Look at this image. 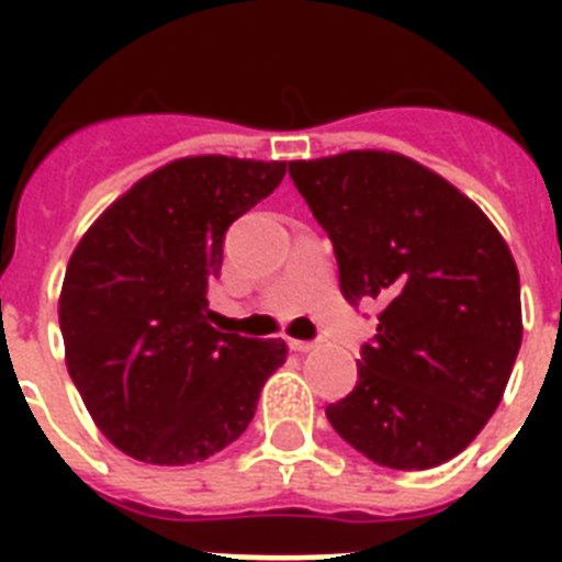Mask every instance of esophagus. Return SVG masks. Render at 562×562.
<instances>
[{
    "label": "esophagus",
    "instance_id": "esophagus-1",
    "mask_svg": "<svg viewBox=\"0 0 562 562\" xmlns=\"http://www.w3.org/2000/svg\"><path fill=\"white\" fill-rule=\"evenodd\" d=\"M289 347L294 352H308V350H315L317 344L315 341H297V338H289Z\"/></svg>",
    "mask_w": 562,
    "mask_h": 562
}]
</instances>
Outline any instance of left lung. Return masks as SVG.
<instances>
[{
    "instance_id": "obj_1",
    "label": "left lung",
    "mask_w": 562,
    "mask_h": 562,
    "mask_svg": "<svg viewBox=\"0 0 562 562\" xmlns=\"http://www.w3.org/2000/svg\"><path fill=\"white\" fill-rule=\"evenodd\" d=\"M329 233L344 297L379 300L359 382L326 417L379 467L431 470L475 440L522 344L519 271L463 192L393 151L289 162Z\"/></svg>"
}]
</instances>
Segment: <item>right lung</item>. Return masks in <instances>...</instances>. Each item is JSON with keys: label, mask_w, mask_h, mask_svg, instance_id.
<instances>
[{"label": "right lung", "mask_w": 562, "mask_h": 562, "mask_svg": "<svg viewBox=\"0 0 562 562\" xmlns=\"http://www.w3.org/2000/svg\"><path fill=\"white\" fill-rule=\"evenodd\" d=\"M285 162L183 157L110 203L66 265L57 303L66 368L110 443L187 467L254 419L289 350L212 326L206 291L224 233L285 178Z\"/></svg>", "instance_id": "1"}]
</instances>
